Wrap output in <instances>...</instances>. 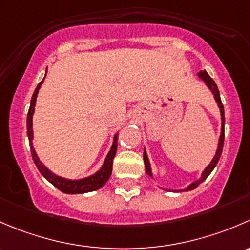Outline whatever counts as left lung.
<instances>
[{
    "label": "left lung",
    "mask_w": 250,
    "mask_h": 250,
    "mask_svg": "<svg viewBox=\"0 0 250 250\" xmlns=\"http://www.w3.org/2000/svg\"><path fill=\"white\" fill-rule=\"evenodd\" d=\"M197 76H199L200 78H201L202 81L205 82L206 85L208 86V89H209L210 91H212V94L214 95V99H215V101H217L218 107H219V109H220V115H221V132H220V137H219V143H218L217 153H215L214 158H213V160L210 161V164L208 165V166L205 168V171L202 172L201 178L197 179V181H195V182H192L190 185H188V187L185 188V189H183V191H190V190L196 189V188L199 187V185L201 184V183H202L203 181H205V179L207 178L208 176H209L210 172H212L213 169H214V167L217 166L218 161H219L220 155H221V151H223L224 137H225V135H224V126H225V115H224V106H223V104H221L220 94H219V90H218L217 84H215V82L213 81V79L210 78L209 76H208V73H207V72H206V71H200ZM143 160H144V166H146V174H148L149 177H151V178H153V174H151L150 163H149V159H148V155H146V149H144V153H143ZM178 191H182V190H178Z\"/></svg>",
    "instance_id": "1"
}]
</instances>
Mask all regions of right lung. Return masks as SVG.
<instances>
[{
	"label": "right lung",
	"mask_w": 250,
	"mask_h": 250,
	"mask_svg": "<svg viewBox=\"0 0 250 250\" xmlns=\"http://www.w3.org/2000/svg\"><path fill=\"white\" fill-rule=\"evenodd\" d=\"M42 83L43 81L38 84L37 87H36L35 92H33L32 99H31L30 109H29V113H27V136H29V141L31 144L30 146H31L32 159L33 161H35V165L37 166L38 171L41 172V174H42L48 182H50L54 187L58 188L60 191L65 192V194H84V192L95 191V190L100 189V188H102L104 184H106L108 179H109L110 174H112L113 159H114L115 153H117V146H118V143H117L118 133H115L114 135V141H113L112 148H110V150L108 151L106 160H104V165H102L101 168H100L96 173L92 174V176H89L83 179H67L53 173L51 171H49L47 167L40 161V159H38L32 144V140H33L32 117H33V113H35V106H36V100H37L38 90H40Z\"/></svg>",
	"instance_id": "add662e5"
}]
</instances>
